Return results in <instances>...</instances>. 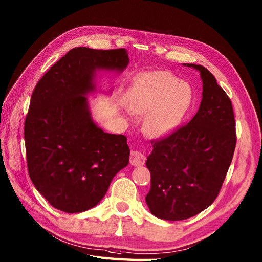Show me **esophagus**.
Wrapping results in <instances>:
<instances>
[{
  "label": "esophagus",
  "instance_id": "1",
  "mask_svg": "<svg viewBox=\"0 0 262 262\" xmlns=\"http://www.w3.org/2000/svg\"><path fill=\"white\" fill-rule=\"evenodd\" d=\"M130 163L135 167L143 165L145 163V156L140 151H132L130 155Z\"/></svg>",
  "mask_w": 262,
  "mask_h": 262
}]
</instances>
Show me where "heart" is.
Returning a JSON list of instances; mask_svg holds the SVG:
<instances>
[{
	"mask_svg": "<svg viewBox=\"0 0 262 262\" xmlns=\"http://www.w3.org/2000/svg\"><path fill=\"white\" fill-rule=\"evenodd\" d=\"M192 92L188 83L168 71L140 75L127 94L132 112L145 114L143 130L151 138L168 135L188 111Z\"/></svg>",
	"mask_w": 262,
	"mask_h": 262,
	"instance_id": "obj_1",
	"label": "heart"
}]
</instances>
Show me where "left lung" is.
Returning a JSON list of instances; mask_svg holds the SVG:
<instances>
[{
	"label": "left lung",
	"mask_w": 262,
	"mask_h": 262,
	"mask_svg": "<svg viewBox=\"0 0 262 262\" xmlns=\"http://www.w3.org/2000/svg\"><path fill=\"white\" fill-rule=\"evenodd\" d=\"M202 100L189 123L152 141L145 164L151 173L146 205L157 218L178 221L207 209L218 196L234 153L237 136L231 100L202 66Z\"/></svg>",
	"instance_id": "left-lung-1"
}]
</instances>
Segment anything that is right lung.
<instances>
[{"mask_svg": "<svg viewBox=\"0 0 262 262\" xmlns=\"http://www.w3.org/2000/svg\"><path fill=\"white\" fill-rule=\"evenodd\" d=\"M125 49L74 48L37 82L24 123L29 176L49 203L67 213L97 206L129 163L126 137L94 123L88 93L97 70L122 72Z\"/></svg>", "mask_w": 262, "mask_h": 262, "instance_id": "add662e5", "label": "right lung"}]
</instances>
